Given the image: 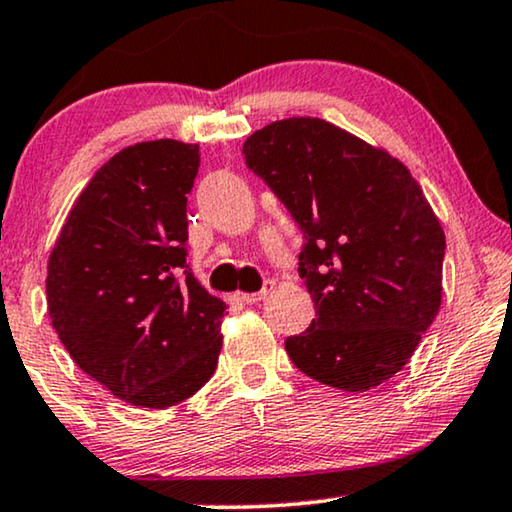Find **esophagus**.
<instances>
[{
	"mask_svg": "<svg viewBox=\"0 0 512 512\" xmlns=\"http://www.w3.org/2000/svg\"><path fill=\"white\" fill-rule=\"evenodd\" d=\"M272 291H275V282H270V279H268V282L263 284L261 291H256V293H242V300H244V303H249V305H251V303H258V300L268 298Z\"/></svg>",
	"mask_w": 512,
	"mask_h": 512,
	"instance_id": "1",
	"label": "esophagus"
}]
</instances>
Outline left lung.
<instances>
[{"label": "left lung", "instance_id": "8db88e82", "mask_svg": "<svg viewBox=\"0 0 512 512\" xmlns=\"http://www.w3.org/2000/svg\"><path fill=\"white\" fill-rule=\"evenodd\" d=\"M244 160L305 233L300 277L317 307L284 347L307 377L368 391L394 377L443 298L445 233L401 160L324 118H284Z\"/></svg>", "mask_w": 512, "mask_h": 512}]
</instances>
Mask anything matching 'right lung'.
Masks as SVG:
<instances>
[{
    "mask_svg": "<svg viewBox=\"0 0 512 512\" xmlns=\"http://www.w3.org/2000/svg\"><path fill=\"white\" fill-rule=\"evenodd\" d=\"M198 144L139 142L88 181L48 256V317L83 373L137 408L191 398L214 375L226 303L186 265Z\"/></svg>",
    "mask_w": 512,
    "mask_h": 512,
    "instance_id": "add662e5",
    "label": "right lung"
}]
</instances>
